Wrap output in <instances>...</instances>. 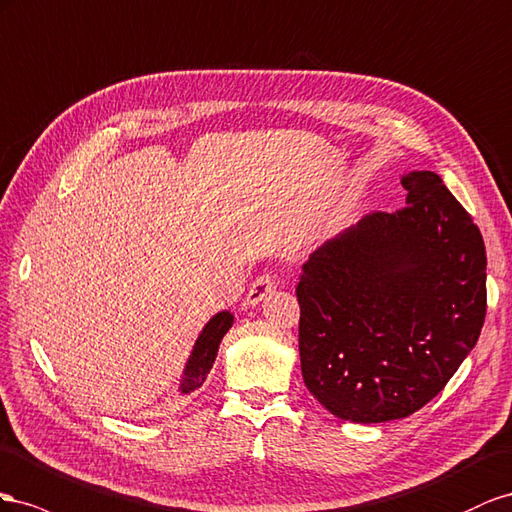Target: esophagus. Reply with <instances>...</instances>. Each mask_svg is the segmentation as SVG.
I'll list each match as a JSON object with an SVG mask.
<instances>
[{"instance_id":"1","label":"esophagus","mask_w":512,"mask_h":512,"mask_svg":"<svg viewBox=\"0 0 512 512\" xmlns=\"http://www.w3.org/2000/svg\"><path fill=\"white\" fill-rule=\"evenodd\" d=\"M276 287V279L272 274H261L259 279L248 289V294L244 298V306H257L261 300L268 298Z\"/></svg>"}]
</instances>
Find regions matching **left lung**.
<instances>
[{"label":"left lung","instance_id":"left-lung-1","mask_svg":"<svg viewBox=\"0 0 512 512\" xmlns=\"http://www.w3.org/2000/svg\"><path fill=\"white\" fill-rule=\"evenodd\" d=\"M405 208L375 212L309 257L298 283L304 384L330 414H414L472 352L487 311L485 242L433 171L401 175Z\"/></svg>","mask_w":512,"mask_h":512}]
</instances>
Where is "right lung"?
Segmentation results:
<instances>
[{
	"instance_id": "right-lung-1",
	"label": "right lung",
	"mask_w": 512,
	"mask_h": 512,
	"mask_svg": "<svg viewBox=\"0 0 512 512\" xmlns=\"http://www.w3.org/2000/svg\"><path fill=\"white\" fill-rule=\"evenodd\" d=\"M231 326H233V315L229 311H218L216 315L210 317L208 324L203 326L193 345V352L184 364L180 388H178L180 394H191L206 382V375L210 373L218 354V345H221L223 337L229 332Z\"/></svg>"
}]
</instances>
